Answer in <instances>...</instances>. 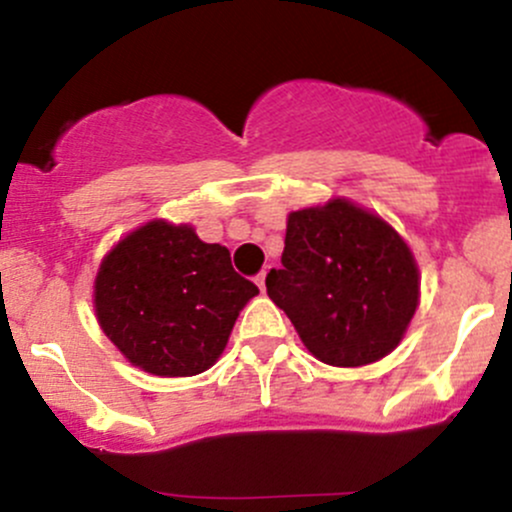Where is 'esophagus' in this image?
I'll list each match as a JSON object with an SVG mask.
<instances>
[{
  "label": "esophagus",
  "mask_w": 512,
  "mask_h": 512,
  "mask_svg": "<svg viewBox=\"0 0 512 512\" xmlns=\"http://www.w3.org/2000/svg\"><path fill=\"white\" fill-rule=\"evenodd\" d=\"M265 279H267V272H260L255 277V282H257V287H260V292H265Z\"/></svg>",
  "instance_id": "34e87169"
}]
</instances>
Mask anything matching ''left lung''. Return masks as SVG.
Listing matches in <instances>:
<instances>
[{"label":"left lung","mask_w":512,"mask_h":512,"mask_svg":"<svg viewBox=\"0 0 512 512\" xmlns=\"http://www.w3.org/2000/svg\"><path fill=\"white\" fill-rule=\"evenodd\" d=\"M265 284L306 351L336 368H360L395 351L419 306L410 245L348 198L287 215L282 270Z\"/></svg>","instance_id":"1"}]
</instances>
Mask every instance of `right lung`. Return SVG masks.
Wrapping results in <instances>:
<instances>
[{"label":"right lung","instance_id":"obj_1","mask_svg":"<svg viewBox=\"0 0 512 512\" xmlns=\"http://www.w3.org/2000/svg\"><path fill=\"white\" fill-rule=\"evenodd\" d=\"M257 294L233 270L228 247L203 242L193 225L157 218L102 257L93 306L102 333L134 368L191 378L215 365Z\"/></svg>","mask_w":512,"mask_h":512}]
</instances>
